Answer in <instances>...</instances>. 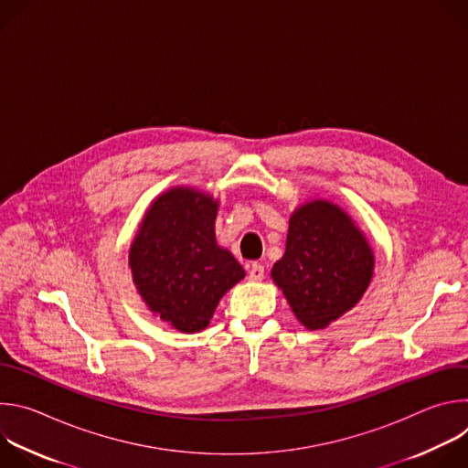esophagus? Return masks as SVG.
Wrapping results in <instances>:
<instances>
[{
    "label": "esophagus",
    "mask_w": 468,
    "mask_h": 468,
    "mask_svg": "<svg viewBox=\"0 0 468 468\" xmlns=\"http://www.w3.org/2000/svg\"><path fill=\"white\" fill-rule=\"evenodd\" d=\"M248 278L251 282H261L264 278V266L261 262H251L248 269Z\"/></svg>",
    "instance_id": "1"
}]
</instances>
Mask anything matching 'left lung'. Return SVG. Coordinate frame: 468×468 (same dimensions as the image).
<instances>
[{
	"label": "left lung",
	"mask_w": 468,
	"mask_h": 468,
	"mask_svg": "<svg viewBox=\"0 0 468 468\" xmlns=\"http://www.w3.org/2000/svg\"><path fill=\"white\" fill-rule=\"evenodd\" d=\"M372 250L350 217L329 202H309L289 222L285 255L272 278L307 329H322L367 291Z\"/></svg>",
	"instance_id": "obj_1"
}]
</instances>
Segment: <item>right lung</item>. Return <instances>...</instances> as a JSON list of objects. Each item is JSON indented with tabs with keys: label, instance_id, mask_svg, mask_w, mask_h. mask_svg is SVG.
I'll return each instance as SVG.
<instances>
[{
	"label": "right lung",
	"instance_id": "add662e5",
	"mask_svg": "<svg viewBox=\"0 0 468 468\" xmlns=\"http://www.w3.org/2000/svg\"><path fill=\"white\" fill-rule=\"evenodd\" d=\"M218 204L194 188L159 196L129 250L143 300L176 329H204L220 298L244 278L239 261L217 244Z\"/></svg>",
	"mask_w": 468,
	"mask_h": 468
}]
</instances>
